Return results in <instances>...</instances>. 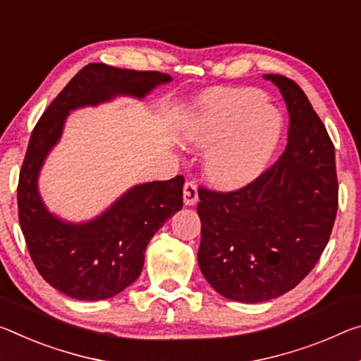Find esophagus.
Here are the masks:
<instances>
[{
    "mask_svg": "<svg viewBox=\"0 0 361 361\" xmlns=\"http://www.w3.org/2000/svg\"><path fill=\"white\" fill-rule=\"evenodd\" d=\"M197 199V186L192 181H186L185 188H183V202L185 205H194Z\"/></svg>",
    "mask_w": 361,
    "mask_h": 361,
    "instance_id": "34e87169",
    "label": "esophagus"
}]
</instances>
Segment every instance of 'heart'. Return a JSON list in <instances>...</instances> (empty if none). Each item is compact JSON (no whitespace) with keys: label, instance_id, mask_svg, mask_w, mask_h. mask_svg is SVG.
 <instances>
[{"label":"heart","instance_id":"b5f03b06","mask_svg":"<svg viewBox=\"0 0 361 361\" xmlns=\"http://www.w3.org/2000/svg\"><path fill=\"white\" fill-rule=\"evenodd\" d=\"M283 120L252 88L210 93L183 125L188 145L210 146L204 156L209 180L226 190L247 186L267 169L281 138Z\"/></svg>","mask_w":361,"mask_h":361}]
</instances>
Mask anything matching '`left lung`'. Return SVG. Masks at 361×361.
<instances>
[{
	"instance_id": "obj_1",
	"label": "left lung",
	"mask_w": 361,
	"mask_h": 361,
	"mask_svg": "<svg viewBox=\"0 0 361 361\" xmlns=\"http://www.w3.org/2000/svg\"><path fill=\"white\" fill-rule=\"evenodd\" d=\"M289 112L288 146L273 167L233 192L199 190V268L230 300L259 304L294 289L319 260L337 214L334 146L293 80L263 75Z\"/></svg>"
}]
</instances>
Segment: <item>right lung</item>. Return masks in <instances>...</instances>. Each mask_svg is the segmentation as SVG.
<instances>
[{
  "instance_id": "add662e5",
  "label": "right lung",
  "mask_w": 361,
  "mask_h": 361,
  "mask_svg": "<svg viewBox=\"0 0 361 361\" xmlns=\"http://www.w3.org/2000/svg\"><path fill=\"white\" fill-rule=\"evenodd\" d=\"M170 82L167 73L88 64L57 94L32 131L17 188L20 228L39 274L72 299H111L138 279L147 244L183 207L185 178L141 183L98 216L75 223L49 212L42 199L38 178L44 160L59 142L72 111L118 96L141 101Z\"/></svg>"
}]
</instances>
